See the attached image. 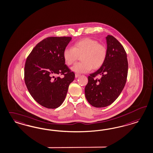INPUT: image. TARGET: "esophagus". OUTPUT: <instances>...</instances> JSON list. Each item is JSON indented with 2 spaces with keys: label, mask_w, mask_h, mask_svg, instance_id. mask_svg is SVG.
<instances>
[{
  "label": "esophagus",
  "mask_w": 153,
  "mask_h": 153,
  "mask_svg": "<svg viewBox=\"0 0 153 153\" xmlns=\"http://www.w3.org/2000/svg\"><path fill=\"white\" fill-rule=\"evenodd\" d=\"M79 76H80V74H75V77L76 78H77V77H79Z\"/></svg>",
  "instance_id": "obj_1"
}]
</instances>
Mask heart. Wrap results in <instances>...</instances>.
Here are the masks:
<instances>
[{
    "label": "heart",
    "mask_w": 153,
    "mask_h": 153,
    "mask_svg": "<svg viewBox=\"0 0 153 153\" xmlns=\"http://www.w3.org/2000/svg\"><path fill=\"white\" fill-rule=\"evenodd\" d=\"M107 55L105 45L89 38L79 40L74 43L72 48H65L63 51L64 60L69 65H72L81 56L82 62L75 64L71 68L77 74L87 73L93 68H100L105 63Z\"/></svg>",
    "instance_id": "heart-1"
}]
</instances>
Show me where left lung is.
<instances>
[{"mask_svg": "<svg viewBox=\"0 0 153 153\" xmlns=\"http://www.w3.org/2000/svg\"><path fill=\"white\" fill-rule=\"evenodd\" d=\"M107 55L105 62L98 70L88 76L85 88V97L90 104L100 108L110 105L124 89L128 75L126 53L116 38L106 37ZM101 76L100 79L96 76Z\"/></svg>", "mask_w": 153, "mask_h": 153, "instance_id": "1", "label": "left lung"}]
</instances>
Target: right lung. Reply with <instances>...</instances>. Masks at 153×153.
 Returning a JSON list of instances; mask_svg holds the SVG:
<instances>
[{"label":"right lung","mask_w":153,"mask_h":153,"mask_svg":"<svg viewBox=\"0 0 153 153\" xmlns=\"http://www.w3.org/2000/svg\"><path fill=\"white\" fill-rule=\"evenodd\" d=\"M71 39L69 37L46 38L27 58L24 68L27 89L34 100L46 108H56L61 105L74 79L75 74L63 58L64 50ZM57 75H64V78Z\"/></svg>","instance_id":"add662e5"}]
</instances>
